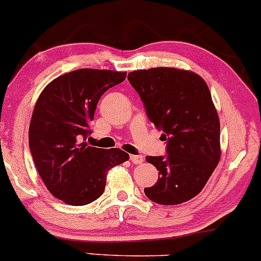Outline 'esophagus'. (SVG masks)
Wrapping results in <instances>:
<instances>
[{
	"label": "esophagus",
	"mask_w": 261,
	"mask_h": 261,
	"mask_svg": "<svg viewBox=\"0 0 261 261\" xmlns=\"http://www.w3.org/2000/svg\"><path fill=\"white\" fill-rule=\"evenodd\" d=\"M130 161L133 165H141V163L144 162V157L143 155H139V154L138 155L133 154V155H130Z\"/></svg>",
	"instance_id": "34e87169"
}]
</instances>
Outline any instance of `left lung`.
I'll use <instances>...</instances> for the list:
<instances>
[{
  "instance_id": "obj_1",
  "label": "left lung",
  "mask_w": 261,
  "mask_h": 261,
  "mask_svg": "<svg viewBox=\"0 0 261 261\" xmlns=\"http://www.w3.org/2000/svg\"><path fill=\"white\" fill-rule=\"evenodd\" d=\"M128 80L167 141V155H147L160 172L157 184L144 193L161 205L186 202L202 191L221 157L210 89L200 75L176 68L132 71Z\"/></svg>"
}]
</instances>
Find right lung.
Masks as SVG:
<instances>
[{
	"label": "right lung",
	"instance_id": "obj_1",
	"mask_svg": "<svg viewBox=\"0 0 261 261\" xmlns=\"http://www.w3.org/2000/svg\"><path fill=\"white\" fill-rule=\"evenodd\" d=\"M127 72L79 69L54 79L32 113L29 144L35 166L54 197L72 206L93 202L106 189L111 168L129 160L119 148L88 146L96 104Z\"/></svg>",
	"mask_w": 261,
	"mask_h": 261
}]
</instances>
